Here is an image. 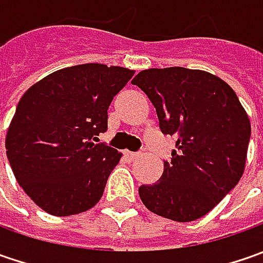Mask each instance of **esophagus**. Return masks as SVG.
Segmentation results:
<instances>
[{"instance_id":"1","label":"esophagus","mask_w":263,"mask_h":263,"mask_svg":"<svg viewBox=\"0 0 263 263\" xmlns=\"http://www.w3.org/2000/svg\"><path fill=\"white\" fill-rule=\"evenodd\" d=\"M139 155H140L139 152H128V151H127V152H126V157H128V158H130V159H136V158L139 157Z\"/></svg>"}]
</instances>
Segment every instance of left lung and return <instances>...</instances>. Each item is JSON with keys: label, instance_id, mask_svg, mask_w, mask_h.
<instances>
[{"label": "left lung", "instance_id": "1", "mask_svg": "<svg viewBox=\"0 0 263 263\" xmlns=\"http://www.w3.org/2000/svg\"><path fill=\"white\" fill-rule=\"evenodd\" d=\"M157 109L159 128L177 139L159 181L139 187L143 205L189 222L233 190L246 165L250 121L224 80L184 67L149 68L133 80Z\"/></svg>", "mask_w": 263, "mask_h": 263}]
</instances>
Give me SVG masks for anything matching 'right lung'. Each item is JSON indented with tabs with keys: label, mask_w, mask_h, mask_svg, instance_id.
Here are the masks:
<instances>
[{
	"label": "right lung",
	"mask_w": 263,
	"mask_h": 263,
	"mask_svg": "<svg viewBox=\"0 0 263 263\" xmlns=\"http://www.w3.org/2000/svg\"><path fill=\"white\" fill-rule=\"evenodd\" d=\"M135 74L105 64L67 67L22 96L5 137L17 183L41 209L68 217L93 208L121 154L98 142L108 106Z\"/></svg>",
	"instance_id": "obj_1"
}]
</instances>
